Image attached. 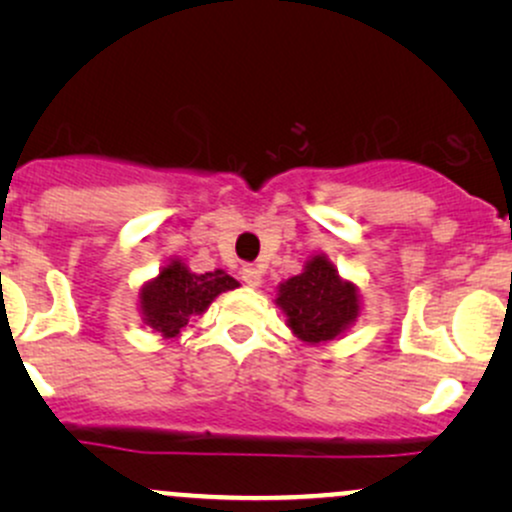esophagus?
I'll use <instances>...</instances> for the list:
<instances>
[{"mask_svg":"<svg viewBox=\"0 0 512 512\" xmlns=\"http://www.w3.org/2000/svg\"><path fill=\"white\" fill-rule=\"evenodd\" d=\"M240 279H243L248 286H252V289H257V286L262 284V269L252 267V264H243V269H240Z\"/></svg>","mask_w":512,"mask_h":512,"instance_id":"34e87169","label":"esophagus"}]
</instances>
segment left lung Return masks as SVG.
I'll return each mask as SVG.
<instances>
[{
	"label": "left lung",
	"mask_w": 512,
	"mask_h": 512,
	"mask_svg": "<svg viewBox=\"0 0 512 512\" xmlns=\"http://www.w3.org/2000/svg\"><path fill=\"white\" fill-rule=\"evenodd\" d=\"M289 327L303 342H330L358 315L354 284H344L337 269L322 255L313 257L303 274L279 286V298Z\"/></svg>",
	"instance_id": "left-lung-1"
}]
</instances>
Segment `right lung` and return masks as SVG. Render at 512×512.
<instances>
[{
	"label": "right lung",
	"instance_id": "right-lung-1",
	"mask_svg": "<svg viewBox=\"0 0 512 512\" xmlns=\"http://www.w3.org/2000/svg\"><path fill=\"white\" fill-rule=\"evenodd\" d=\"M236 286L238 281L221 269L192 274L182 267V262H170L158 279L142 291L146 325L163 332V337H175L192 315H202L221 291H231Z\"/></svg>",
	"mask_w": 512,
	"mask_h": 512
}]
</instances>
